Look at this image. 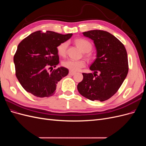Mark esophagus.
<instances>
[{
  "label": "esophagus",
  "mask_w": 146,
  "mask_h": 146,
  "mask_svg": "<svg viewBox=\"0 0 146 146\" xmlns=\"http://www.w3.org/2000/svg\"><path fill=\"white\" fill-rule=\"evenodd\" d=\"M76 74L75 72H72V71H70L69 72V74L70 75V76H74V75Z\"/></svg>",
  "instance_id": "34e87169"
}]
</instances>
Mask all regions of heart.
Returning <instances> with one entry per match:
<instances>
[{"label":"heart","mask_w":146,"mask_h":146,"mask_svg":"<svg viewBox=\"0 0 146 146\" xmlns=\"http://www.w3.org/2000/svg\"><path fill=\"white\" fill-rule=\"evenodd\" d=\"M77 46L80 48L83 52H90L92 48V44L90 42L84 39H77L75 41ZM68 46V42H63L57 46L56 50L58 54L64 56L66 54L67 47ZM62 65L63 67L67 68L72 72H76L80 70L81 68L85 67L86 62L84 60H66L63 61Z\"/></svg>","instance_id":"1"}]
</instances>
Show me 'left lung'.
<instances>
[{
    "instance_id": "8db88e82",
    "label": "left lung",
    "mask_w": 146,
    "mask_h": 146,
    "mask_svg": "<svg viewBox=\"0 0 146 146\" xmlns=\"http://www.w3.org/2000/svg\"><path fill=\"white\" fill-rule=\"evenodd\" d=\"M83 34L93 41L97 54L90 68L93 74L82 73L83 78L78 84L77 90L88 99L103 102L116 93L127 76V51L117 38L106 31L94 30Z\"/></svg>"
}]
</instances>
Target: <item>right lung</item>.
<instances>
[{
	"label": "right lung",
	"instance_id": "right-lung-1",
	"mask_svg": "<svg viewBox=\"0 0 146 146\" xmlns=\"http://www.w3.org/2000/svg\"><path fill=\"white\" fill-rule=\"evenodd\" d=\"M52 31H36L24 39L14 56L16 76L24 89L37 98H48L55 93L56 86L69 70L64 67L53 69L59 63L56 47L72 36Z\"/></svg>",
	"mask_w": 146,
	"mask_h": 146
}]
</instances>
